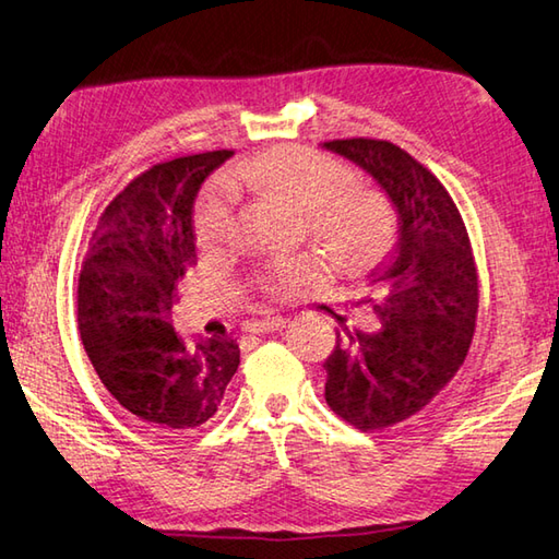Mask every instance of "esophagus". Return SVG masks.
<instances>
[{
  "label": "esophagus",
  "mask_w": 559,
  "mask_h": 559,
  "mask_svg": "<svg viewBox=\"0 0 559 559\" xmlns=\"http://www.w3.org/2000/svg\"><path fill=\"white\" fill-rule=\"evenodd\" d=\"M286 318H281V314H273V318H263V320H253L249 324L251 332H273V330H281L286 328Z\"/></svg>",
  "instance_id": "34e87169"
}]
</instances>
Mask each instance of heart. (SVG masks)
<instances>
[{
  "label": "heart",
  "instance_id": "b5f03b06",
  "mask_svg": "<svg viewBox=\"0 0 559 559\" xmlns=\"http://www.w3.org/2000/svg\"><path fill=\"white\" fill-rule=\"evenodd\" d=\"M225 186L231 192H249L302 219L308 235L328 251L344 271L367 266L389 245L393 212L379 192L354 188L352 170L318 151L302 146H276L231 168ZM200 247L217 253L235 237V217L227 192L217 190L198 212ZM328 273L318 257L273 263L259 276L269 296H300Z\"/></svg>",
  "mask_w": 559,
  "mask_h": 559
}]
</instances>
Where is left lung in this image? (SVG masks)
Returning a JSON list of instances; mask_svg holds the SVG:
<instances>
[{"label":"left lung","instance_id":"1","mask_svg":"<svg viewBox=\"0 0 559 559\" xmlns=\"http://www.w3.org/2000/svg\"><path fill=\"white\" fill-rule=\"evenodd\" d=\"M379 182L399 215L391 251L369 271L379 332H347L324 361V401L359 430L423 411L466 359L479 312L469 235L450 192L408 151L381 139L324 141Z\"/></svg>","mask_w":559,"mask_h":559}]
</instances>
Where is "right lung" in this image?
<instances>
[{
    "instance_id": "obj_1",
    "label": "right lung",
    "mask_w": 559,
    "mask_h": 559,
    "mask_svg": "<svg viewBox=\"0 0 559 559\" xmlns=\"http://www.w3.org/2000/svg\"><path fill=\"white\" fill-rule=\"evenodd\" d=\"M235 151L174 158L109 202L78 281V328L105 389L158 428H198L239 367L235 340L188 344L170 324L178 283L198 261L192 205Z\"/></svg>"
}]
</instances>
